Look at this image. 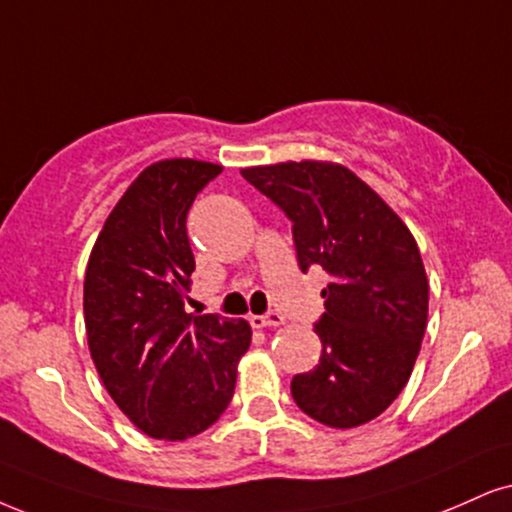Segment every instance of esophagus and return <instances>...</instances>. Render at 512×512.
Segmentation results:
<instances>
[{
    "mask_svg": "<svg viewBox=\"0 0 512 512\" xmlns=\"http://www.w3.org/2000/svg\"><path fill=\"white\" fill-rule=\"evenodd\" d=\"M249 323L254 327H280L285 325V315L277 311H268L266 315H251Z\"/></svg>",
    "mask_w": 512,
    "mask_h": 512,
    "instance_id": "obj_1",
    "label": "esophagus"
}]
</instances>
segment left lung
Returning <instances> with one entry per match:
<instances>
[{
    "label": "left lung",
    "mask_w": 512,
    "mask_h": 512,
    "mask_svg": "<svg viewBox=\"0 0 512 512\" xmlns=\"http://www.w3.org/2000/svg\"><path fill=\"white\" fill-rule=\"evenodd\" d=\"M242 175L292 220L299 268L330 275L315 323L323 353L292 380L296 406L339 430L370 422L406 387L425 337L430 285L418 244L344 166L289 161Z\"/></svg>",
    "instance_id": "1"
}]
</instances>
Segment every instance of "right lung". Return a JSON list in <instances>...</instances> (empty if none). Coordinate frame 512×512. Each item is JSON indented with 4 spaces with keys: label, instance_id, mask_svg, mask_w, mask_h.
Instances as JSON below:
<instances>
[{
    "label": "right lung",
    "instance_id": "right-lung-1",
    "mask_svg": "<svg viewBox=\"0 0 512 512\" xmlns=\"http://www.w3.org/2000/svg\"><path fill=\"white\" fill-rule=\"evenodd\" d=\"M220 173L192 159L142 170L87 263L82 308L92 361L116 406L154 439L182 441L211 427L230 406L251 344L246 320L185 313L194 273L187 213Z\"/></svg>",
    "mask_w": 512,
    "mask_h": 512
}]
</instances>
